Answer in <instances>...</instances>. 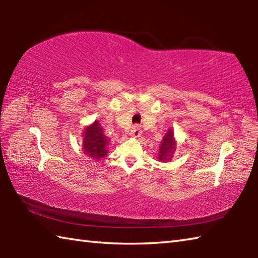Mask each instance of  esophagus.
<instances>
[{
    "instance_id": "34e87169",
    "label": "esophagus",
    "mask_w": 258,
    "mask_h": 258,
    "mask_svg": "<svg viewBox=\"0 0 258 258\" xmlns=\"http://www.w3.org/2000/svg\"><path fill=\"white\" fill-rule=\"evenodd\" d=\"M141 130H140L139 126H133L132 130H131V137L132 138H139L141 135Z\"/></svg>"
}]
</instances>
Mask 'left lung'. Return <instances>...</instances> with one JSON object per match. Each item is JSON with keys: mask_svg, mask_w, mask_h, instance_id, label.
Instances as JSON below:
<instances>
[{"mask_svg": "<svg viewBox=\"0 0 258 258\" xmlns=\"http://www.w3.org/2000/svg\"><path fill=\"white\" fill-rule=\"evenodd\" d=\"M175 150H176V141H175V138H174V132L172 128H169L167 131V133L165 134V137L163 138V141L160 142L158 159L160 161L171 160L174 155V151Z\"/></svg>", "mask_w": 258, "mask_h": 258, "instance_id": "1", "label": "left lung"}]
</instances>
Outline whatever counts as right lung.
I'll return each instance as SVG.
<instances>
[{
    "mask_svg": "<svg viewBox=\"0 0 258 258\" xmlns=\"http://www.w3.org/2000/svg\"><path fill=\"white\" fill-rule=\"evenodd\" d=\"M109 139L104 135L101 124L95 120L86 126L83 132V150L85 155L94 160H100L108 154L107 146Z\"/></svg>",
    "mask_w": 258,
    "mask_h": 258,
    "instance_id": "1",
    "label": "right lung"
}]
</instances>
